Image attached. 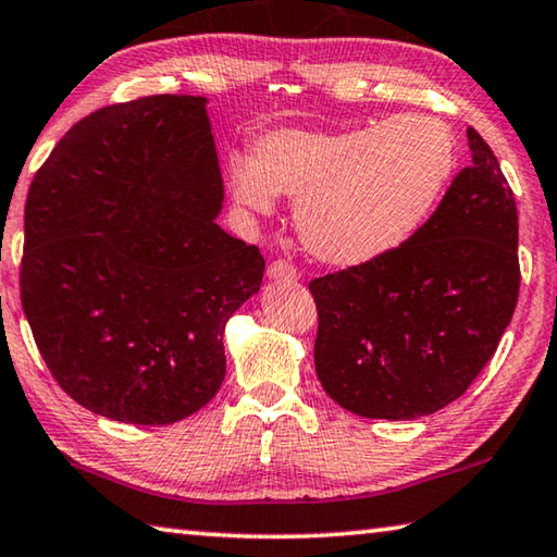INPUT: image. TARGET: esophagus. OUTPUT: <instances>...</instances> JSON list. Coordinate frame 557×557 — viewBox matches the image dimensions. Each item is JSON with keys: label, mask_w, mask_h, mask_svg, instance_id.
Masks as SVG:
<instances>
[{"label": "esophagus", "mask_w": 557, "mask_h": 557, "mask_svg": "<svg viewBox=\"0 0 557 557\" xmlns=\"http://www.w3.org/2000/svg\"><path fill=\"white\" fill-rule=\"evenodd\" d=\"M267 273H269V278H276V281H296L298 278V271H296L294 263L284 261V259L271 261Z\"/></svg>", "instance_id": "esophagus-1"}]
</instances>
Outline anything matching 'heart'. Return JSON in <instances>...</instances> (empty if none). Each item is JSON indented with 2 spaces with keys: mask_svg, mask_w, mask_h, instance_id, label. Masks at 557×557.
Instances as JSON below:
<instances>
[{
  "mask_svg": "<svg viewBox=\"0 0 557 557\" xmlns=\"http://www.w3.org/2000/svg\"><path fill=\"white\" fill-rule=\"evenodd\" d=\"M455 165L450 126L404 114L345 132L263 134L257 159L232 156L230 178L237 200L253 212H269L276 195L294 198L306 251L327 267L349 269L411 237Z\"/></svg>",
  "mask_w": 557,
  "mask_h": 557,
  "instance_id": "1",
  "label": "heart"
}]
</instances>
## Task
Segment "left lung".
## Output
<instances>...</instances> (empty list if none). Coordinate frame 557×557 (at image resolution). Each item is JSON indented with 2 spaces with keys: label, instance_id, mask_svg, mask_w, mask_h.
Segmentation results:
<instances>
[{
  "label": "left lung",
  "instance_id": "8db88e82",
  "mask_svg": "<svg viewBox=\"0 0 557 557\" xmlns=\"http://www.w3.org/2000/svg\"><path fill=\"white\" fill-rule=\"evenodd\" d=\"M472 165L401 247L310 281L315 372L347 411L411 421L460 398L511 323L519 300V214L480 134Z\"/></svg>",
  "mask_w": 557,
  "mask_h": 557
}]
</instances>
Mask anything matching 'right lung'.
Returning a JSON list of instances; mask_svg holds the SVG:
<instances>
[{"mask_svg":"<svg viewBox=\"0 0 557 557\" xmlns=\"http://www.w3.org/2000/svg\"><path fill=\"white\" fill-rule=\"evenodd\" d=\"M193 95L92 112L36 171L24 210L22 306L46 367L87 411L183 421L218 394L224 325L263 257L218 224L224 188Z\"/></svg>","mask_w":557,"mask_h":557,"instance_id":"obj_1","label":"right lung"}]
</instances>
